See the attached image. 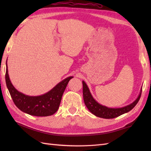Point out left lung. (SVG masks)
Wrapping results in <instances>:
<instances>
[{"instance_id": "1", "label": "left lung", "mask_w": 151, "mask_h": 151, "mask_svg": "<svg viewBox=\"0 0 151 151\" xmlns=\"http://www.w3.org/2000/svg\"><path fill=\"white\" fill-rule=\"evenodd\" d=\"M83 84V97H84V103L88 108V110L90 111L95 116L104 118V119H112L117 117L119 115L124 114L125 113L130 111L138 102L142 95V89H141L140 93L136 100L126 106L119 108H111L101 105L96 101L90 93V91L86 85L84 81H82Z\"/></svg>"}]
</instances>
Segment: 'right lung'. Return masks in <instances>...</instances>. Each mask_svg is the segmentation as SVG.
<instances>
[{"label":"right lung","instance_id":"obj_1","mask_svg":"<svg viewBox=\"0 0 151 151\" xmlns=\"http://www.w3.org/2000/svg\"><path fill=\"white\" fill-rule=\"evenodd\" d=\"M73 76L64 79L49 92L40 96H28L18 91L9 80L6 61V83L14 104L19 110L31 115L49 116L55 114L59 108L64 91Z\"/></svg>","mask_w":151,"mask_h":151}]
</instances>
